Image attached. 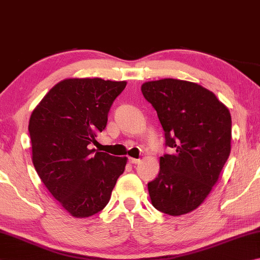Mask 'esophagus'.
<instances>
[{"instance_id": "esophagus-1", "label": "esophagus", "mask_w": 260, "mask_h": 260, "mask_svg": "<svg viewBox=\"0 0 260 260\" xmlns=\"http://www.w3.org/2000/svg\"><path fill=\"white\" fill-rule=\"evenodd\" d=\"M129 163H131V165H138V163L140 162L139 158H134V157H129Z\"/></svg>"}]
</instances>
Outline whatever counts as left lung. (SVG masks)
<instances>
[{
    "label": "left lung",
    "mask_w": 260,
    "mask_h": 260,
    "mask_svg": "<svg viewBox=\"0 0 260 260\" xmlns=\"http://www.w3.org/2000/svg\"><path fill=\"white\" fill-rule=\"evenodd\" d=\"M172 154L160 157L148 183L154 208L170 216L197 209L211 192L231 153L230 111L211 91L193 82L163 79L142 85Z\"/></svg>",
    "instance_id": "left-lung-1"
}]
</instances>
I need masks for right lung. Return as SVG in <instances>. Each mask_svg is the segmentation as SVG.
Listing matches in <instances>:
<instances>
[{
	"instance_id": "add662e5",
	"label": "right lung",
	"mask_w": 260,
	"mask_h": 260,
	"mask_svg": "<svg viewBox=\"0 0 260 260\" xmlns=\"http://www.w3.org/2000/svg\"><path fill=\"white\" fill-rule=\"evenodd\" d=\"M124 81L67 79L44 95L29 118L31 160L52 197L77 218L102 211L126 157L90 149L106 127Z\"/></svg>"
}]
</instances>
